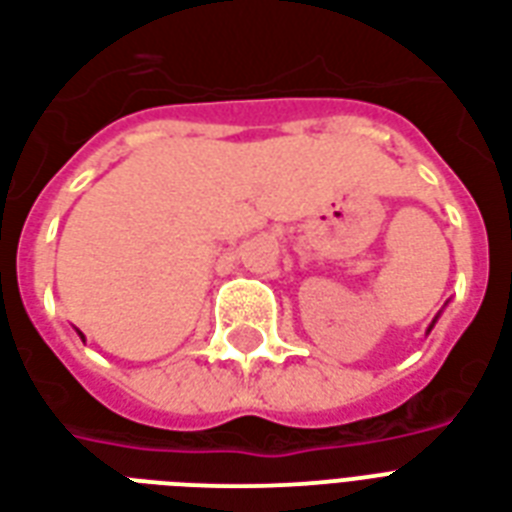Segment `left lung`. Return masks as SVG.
Returning a JSON list of instances; mask_svg holds the SVG:
<instances>
[{
    "label": "left lung",
    "mask_w": 512,
    "mask_h": 512,
    "mask_svg": "<svg viewBox=\"0 0 512 512\" xmlns=\"http://www.w3.org/2000/svg\"><path fill=\"white\" fill-rule=\"evenodd\" d=\"M433 323H435V320H433ZM430 328H433V326H430Z\"/></svg>",
    "instance_id": "1"
}]
</instances>
